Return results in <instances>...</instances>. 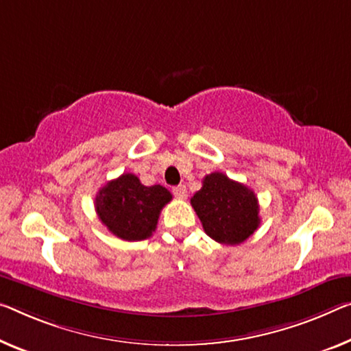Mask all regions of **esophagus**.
Instances as JSON below:
<instances>
[{
	"label": "esophagus",
	"mask_w": 351,
	"mask_h": 351,
	"mask_svg": "<svg viewBox=\"0 0 351 351\" xmlns=\"http://www.w3.org/2000/svg\"><path fill=\"white\" fill-rule=\"evenodd\" d=\"M172 193H174V196L179 197V199H185L186 197V188H185V185L174 186V188H172Z\"/></svg>",
	"instance_id": "1"
}]
</instances>
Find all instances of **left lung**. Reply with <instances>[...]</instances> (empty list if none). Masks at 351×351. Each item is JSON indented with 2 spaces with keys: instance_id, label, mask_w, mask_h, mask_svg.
Returning a JSON list of instances; mask_svg holds the SVG:
<instances>
[{
  "instance_id": "left-lung-1",
  "label": "left lung",
  "mask_w": 351,
  "mask_h": 351,
  "mask_svg": "<svg viewBox=\"0 0 351 351\" xmlns=\"http://www.w3.org/2000/svg\"><path fill=\"white\" fill-rule=\"evenodd\" d=\"M191 206L206 234L221 245L243 243L261 224L254 191L223 172L204 177Z\"/></svg>"
}]
</instances>
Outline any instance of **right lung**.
<instances>
[{
    "label": "right lung",
    "instance_id": "right-lung-1",
    "mask_svg": "<svg viewBox=\"0 0 351 351\" xmlns=\"http://www.w3.org/2000/svg\"><path fill=\"white\" fill-rule=\"evenodd\" d=\"M171 199L165 186H145L128 172L100 188L95 212L111 234L127 241H141L157 229L161 208Z\"/></svg>",
    "mask_w": 351,
    "mask_h": 351
}]
</instances>
